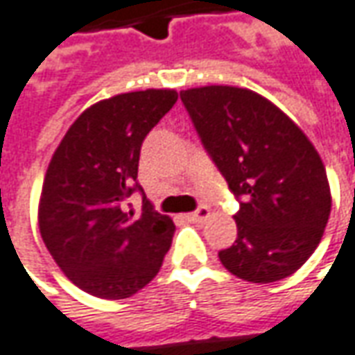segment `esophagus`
Instances as JSON below:
<instances>
[{
    "label": "esophagus",
    "instance_id": "1",
    "mask_svg": "<svg viewBox=\"0 0 355 355\" xmlns=\"http://www.w3.org/2000/svg\"><path fill=\"white\" fill-rule=\"evenodd\" d=\"M209 216V209L206 206H202V208H198L196 211H192V214H187L188 221H192V223H202L204 219Z\"/></svg>",
    "mask_w": 355,
    "mask_h": 355
}]
</instances>
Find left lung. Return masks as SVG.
<instances>
[{
  "label": "left lung",
  "mask_w": 355,
  "mask_h": 355,
  "mask_svg": "<svg viewBox=\"0 0 355 355\" xmlns=\"http://www.w3.org/2000/svg\"><path fill=\"white\" fill-rule=\"evenodd\" d=\"M202 146L239 198L237 239L219 260L237 278L291 276L319 247L330 216L327 171L301 128L254 91H180Z\"/></svg>",
  "instance_id": "1"
}]
</instances>
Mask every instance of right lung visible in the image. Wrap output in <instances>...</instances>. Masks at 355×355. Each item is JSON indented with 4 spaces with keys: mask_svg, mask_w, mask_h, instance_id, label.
<instances>
[{
    "mask_svg": "<svg viewBox=\"0 0 355 355\" xmlns=\"http://www.w3.org/2000/svg\"><path fill=\"white\" fill-rule=\"evenodd\" d=\"M175 89H146L89 107L69 126L46 171L38 225L48 252L77 288L126 299L157 276L175 223L137 182L146 136L177 103ZM144 196L136 214L127 204Z\"/></svg>",
    "mask_w": 355,
    "mask_h": 355,
    "instance_id": "right-lung-1",
    "label": "right lung"
}]
</instances>
